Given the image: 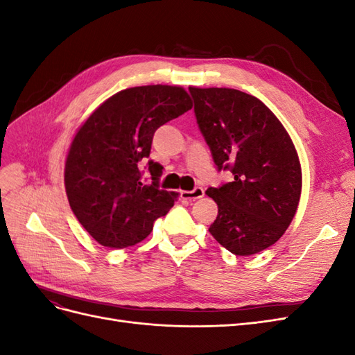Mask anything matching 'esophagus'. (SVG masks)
Masks as SVG:
<instances>
[{
    "label": "esophagus",
    "mask_w": 355,
    "mask_h": 355,
    "mask_svg": "<svg viewBox=\"0 0 355 355\" xmlns=\"http://www.w3.org/2000/svg\"><path fill=\"white\" fill-rule=\"evenodd\" d=\"M180 197L184 200H189V201H196L198 198L204 197V189L201 187H197L192 191H182L180 192Z\"/></svg>",
    "instance_id": "1"
}]
</instances>
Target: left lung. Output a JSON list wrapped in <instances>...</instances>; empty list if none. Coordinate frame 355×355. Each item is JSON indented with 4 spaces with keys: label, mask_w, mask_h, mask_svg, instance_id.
Here are the masks:
<instances>
[{
    "label": "left lung",
    "mask_w": 355,
    "mask_h": 355,
    "mask_svg": "<svg viewBox=\"0 0 355 355\" xmlns=\"http://www.w3.org/2000/svg\"><path fill=\"white\" fill-rule=\"evenodd\" d=\"M189 93L214 164L234 176L207 189L219 209L209 231L234 254L259 253L280 240L297 210L302 171L295 145L252 94L218 87H189Z\"/></svg>",
    "instance_id": "8db88e82"
}]
</instances>
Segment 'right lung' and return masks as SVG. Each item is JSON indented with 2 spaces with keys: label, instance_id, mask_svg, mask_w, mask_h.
<instances>
[{
  "label": "right lung",
  "instance_id": "1",
  "mask_svg": "<svg viewBox=\"0 0 355 355\" xmlns=\"http://www.w3.org/2000/svg\"><path fill=\"white\" fill-rule=\"evenodd\" d=\"M192 108L178 85H142L105 101L75 135L65 164L69 206L92 237L110 249L146 239L154 220L173 207L178 192L159 188L163 166L148 161L159 125Z\"/></svg>",
  "mask_w": 355,
  "mask_h": 355
}]
</instances>
